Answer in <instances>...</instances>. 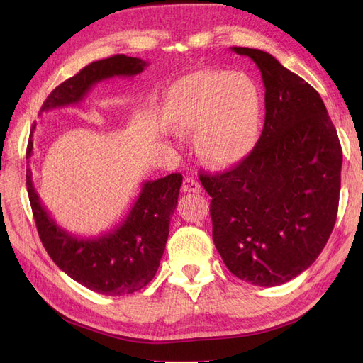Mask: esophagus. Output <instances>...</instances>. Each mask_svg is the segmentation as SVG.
Wrapping results in <instances>:
<instances>
[{
    "label": "esophagus",
    "instance_id": "obj_1",
    "mask_svg": "<svg viewBox=\"0 0 363 363\" xmlns=\"http://www.w3.org/2000/svg\"><path fill=\"white\" fill-rule=\"evenodd\" d=\"M182 189H183V192H186V194H200L203 189H201V184L196 182L195 179H184V182H183V184H182Z\"/></svg>",
    "mask_w": 363,
    "mask_h": 363
}]
</instances>
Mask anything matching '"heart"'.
I'll use <instances>...</instances> for the list:
<instances>
[{"mask_svg": "<svg viewBox=\"0 0 363 363\" xmlns=\"http://www.w3.org/2000/svg\"><path fill=\"white\" fill-rule=\"evenodd\" d=\"M262 100L244 72L195 71L175 82L164 118L175 133H194L196 155L212 167H230L255 147Z\"/></svg>", "mask_w": 363, "mask_h": 363, "instance_id": "b5f03b06", "label": "heart"}]
</instances>
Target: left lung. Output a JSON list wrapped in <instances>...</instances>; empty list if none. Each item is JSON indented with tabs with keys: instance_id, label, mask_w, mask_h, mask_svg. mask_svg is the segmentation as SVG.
I'll list each match as a JSON object with an SVG mask.
<instances>
[{
	"instance_id": "left-lung-1",
	"label": "left lung",
	"mask_w": 363,
	"mask_h": 363,
	"mask_svg": "<svg viewBox=\"0 0 363 363\" xmlns=\"http://www.w3.org/2000/svg\"><path fill=\"white\" fill-rule=\"evenodd\" d=\"M232 51L260 69L265 124L242 162L200 180L212 196V236L228 271L256 286H279L309 268L332 235L342 150L309 83L265 51Z\"/></svg>"
}]
</instances>
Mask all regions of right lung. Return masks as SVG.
Returning a JSON list of instances; mask_svg holds the SVG:
<instances>
[{
  "label": "right lung",
  "instance_id": "obj_1",
  "mask_svg": "<svg viewBox=\"0 0 363 363\" xmlns=\"http://www.w3.org/2000/svg\"><path fill=\"white\" fill-rule=\"evenodd\" d=\"M148 63L116 54L92 62L54 89L40 112L80 103L91 87L112 77H133ZM33 125L27 147V191L38 233L52 262L71 279L103 295H127L140 291L156 276L169 235V221L179 200L182 174L144 182L135 204L119 225L95 238H77L63 230L42 206L33 184Z\"/></svg>",
  "mask_w": 363,
  "mask_h": 363
}]
</instances>
